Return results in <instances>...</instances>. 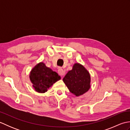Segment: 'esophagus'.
<instances>
[{
    "label": "esophagus",
    "instance_id": "34e87169",
    "mask_svg": "<svg viewBox=\"0 0 130 130\" xmlns=\"http://www.w3.org/2000/svg\"><path fill=\"white\" fill-rule=\"evenodd\" d=\"M58 73H59V75H60L61 76H63L65 74V72L63 70V69L62 68H59V69H58Z\"/></svg>",
    "mask_w": 130,
    "mask_h": 130
}]
</instances>
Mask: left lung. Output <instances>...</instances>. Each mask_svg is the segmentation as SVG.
Segmentation results:
<instances>
[{
  "instance_id": "8db88e82",
  "label": "left lung",
  "mask_w": 130,
  "mask_h": 130,
  "mask_svg": "<svg viewBox=\"0 0 130 130\" xmlns=\"http://www.w3.org/2000/svg\"><path fill=\"white\" fill-rule=\"evenodd\" d=\"M63 82L70 92L76 96L83 95L90 89V76L83 66L79 63L74 65L63 78Z\"/></svg>"
}]
</instances>
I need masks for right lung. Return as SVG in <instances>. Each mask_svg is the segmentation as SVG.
<instances>
[{"mask_svg": "<svg viewBox=\"0 0 130 130\" xmlns=\"http://www.w3.org/2000/svg\"><path fill=\"white\" fill-rule=\"evenodd\" d=\"M29 78L35 90L41 93L47 92V89L61 79L57 73L43 62L38 63L32 69Z\"/></svg>", "mask_w": 130, "mask_h": 130, "instance_id": "1", "label": "right lung"}]
</instances>
